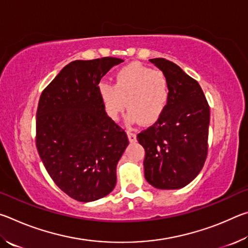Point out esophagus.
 Masks as SVG:
<instances>
[{
	"label": "esophagus",
	"instance_id": "obj_1",
	"mask_svg": "<svg viewBox=\"0 0 248 248\" xmlns=\"http://www.w3.org/2000/svg\"><path fill=\"white\" fill-rule=\"evenodd\" d=\"M127 134H128V139H129V141L131 142V143H133V142H136L137 141V136H136V133H133L132 131H128L127 132Z\"/></svg>",
	"mask_w": 248,
	"mask_h": 248
}]
</instances>
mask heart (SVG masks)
<instances>
[{"mask_svg":"<svg viewBox=\"0 0 248 248\" xmlns=\"http://www.w3.org/2000/svg\"><path fill=\"white\" fill-rule=\"evenodd\" d=\"M105 110L112 120L119 118L125 106L129 124L149 125L157 121L170 100V84L159 70L130 63L115 75L114 85L102 82L98 86Z\"/></svg>","mask_w":248,"mask_h":248,"instance_id":"obj_1","label":"heart"}]
</instances>
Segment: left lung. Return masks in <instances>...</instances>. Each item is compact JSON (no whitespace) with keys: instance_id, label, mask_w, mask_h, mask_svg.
I'll return each mask as SVG.
<instances>
[{"instance_id":"left-lung-1","label":"left lung","mask_w":248,"mask_h":248,"mask_svg":"<svg viewBox=\"0 0 248 248\" xmlns=\"http://www.w3.org/2000/svg\"><path fill=\"white\" fill-rule=\"evenodd\" d=\"M150 62L169 79L170 100L156 123L137 137L145 150L144 177L157 189H179L203 167L210 108L198 82L177 64L163 58Z\"/></svg>"}]
</instances>
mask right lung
Instances as JSON below:
<instances>
[{
	"mask_svg": "<svg viewBox=\"0 0 248 248\" xmlns=\"http://www.w3.org/2000/svg\"><path fill=\"white\" fill-rule=\"evenodd\" d=\"M124 60H75L41 93L36 145L48 174L66 195L98 200L116 186V169L129 144L127 133L105 111L100 78Z\"/></svg>",
	"mask_w": 248,
	"mask_h": 248,
	"instance_id": "right-lung-1",
	"label": "right lung"
}]
</instances>
